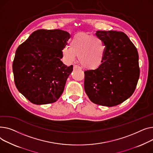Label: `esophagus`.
<instances>
[{"instance_id": "34e87169", "label": "esophagus", "mask_w": 153, "mask_h": 153, "mask_svg": "<svg viewBox=\"0 0 153 153\" xmlns=\"http://www.w3.org/2000/svg\"><path fill=\"white\" fill-rule=\"evenodd\" d=\"M74 69H82L79 66L77 65H74Z\"/></svg>"}]
</instances>
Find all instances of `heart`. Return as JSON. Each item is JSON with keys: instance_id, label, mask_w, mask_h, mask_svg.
<instances>
[{"instance_id": "b5f03b06", "label": "heart", "mask_w": 153, "mask_h": 153, "mask_svg": "<svg viewBox=\"0 0 153 153\" xmlns=\"http://www.w3.org/2000/svg\"><path fill=\"white\" fill-rule=\"evenodd\" d=\"M107 50L105 41L99 37L79 33L71 38L70 47L62 50L64 57L68 62L73 61L76 56L83 67L95 69L102 63Z\"/></svg>"}]
</instances>
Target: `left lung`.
Here are the masks:
<instances>
[{
  "mask_svg": "<svg viewBox=\"0 0 153 153\" xmlns=\"http://www.w3.org/2000/svg\"><path fill=\"white\" fill-rule=\"evenodd\" d=\"M107 46L102 64L85 71V91L93 103L107 107L119 105L134 93L140 77L138 53L124 33L97 31Z\"/></svg>",
  "mask_w": 153,
  "mask_h": 153,
  "instance_id": "8db88e82",
  "label": "left lung"
}]
</instances>
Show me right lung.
Returning a JSON list of instances; mask_svg holds the SVG:
<instances>
[{
	"label": "right lung",
	"mask_w": 153,
	"mask_h": 153,
	"mask_svg": "<svg viewBox=\"0 0 153 153\" xmlns=\"http://www.w3.org/2000/svg\"><path fill=\"white\" fill-rule=\"evenodd\" d=\"M70 34L60 30H38L17 48L13 62L15 84L31 102H56L73 71L60 59Z\"/></svg>",
	"instance_id": "obj_1"
}]
</instances>
